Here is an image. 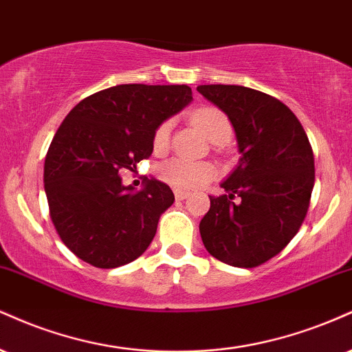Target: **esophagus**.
Segmentation results:
<instances>
[{"instance_id":"34e87169","label":"esophagus","mask_w":352,"mask_h":352,"mask_svg":"<svg viewBox=\"0 0 352 352\" xmlns=\"http://www.w3.org/2000/svg\"><path fill=\"white\" fill-rule=\"evenodd\" d=\"M189 196L188 191H183V189H175V197L177 201H183Z\"/></svg>"}]
</instances>
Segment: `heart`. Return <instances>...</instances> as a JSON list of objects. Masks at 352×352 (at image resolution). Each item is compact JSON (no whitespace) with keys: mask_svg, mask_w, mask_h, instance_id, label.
Returning a JSON list of instances; mask_svg holds the SVG:
<instances>
[{"mask_svg":"<svg viewBox=\"0 0 352 352\" xmlns=\"http://www.w3.org/2000/svg\"><path fill=\"white\" fill-rule=\"evenodd\" d=\"M192 122L201 128L210 142H229L232 136V125L224 111L214 107H204L192 113ZM171 120H164L156 126L153 133V148L155 151L163 153L169 146L171 140ZM158 176L164 183L175 186L176 189H191L201 188L208 184L217 176V168L209 161H189L184 158H173L164 161L158 166Z\"/></svg>","mask_w":352,"mask_h":352,"instance_id":"heart-1","label":"heart"}]
</instances>
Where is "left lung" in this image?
<instances>
[{"mask_svg":"<svg viewBox=\"0 0 352 352\" xmlns=\"http://www.w3.org/2000/svg\"><path fill=\"white\" fill-rule=\"evenodd\" d=\"M229 117L242 158L209 196L199 230L206 250L232 267L254 268L280 254L307 217L315 156L300 120L272 95L242 85H199Z\"/></svg>","mask_w":352,"mask_h":352,"instance_id":"left-lung-1","label":"left lung"}]
</instances>
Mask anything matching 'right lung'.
<instances>
[{
  "mask_svg": "<svg viewBox=\"0 0 352 352\" xmlns=\"http://www.w3.org/2000/svg\"><path fill=\"white\" fill-rule=\"evenodd\" d=\"M191 100L188 85L123 84L69 111L45 155L44 189L52 224L74 255L115 268L148 249L175 194L156 179L133 192L120 171L150 158L156 126Z\"/></svg>",
  "mask_w": 352,
  "mask_h": 352,
  "instance_id": "right-lung-1",
  "label": "right lung"
}]
</instances>
